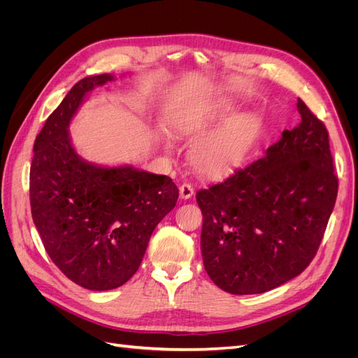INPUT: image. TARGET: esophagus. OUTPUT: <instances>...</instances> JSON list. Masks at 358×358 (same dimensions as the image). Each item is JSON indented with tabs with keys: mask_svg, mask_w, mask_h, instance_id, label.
<instances>
[{
	"mask_svg": "<svg viewBox=\"0 0 358 358\" xmlns=\"http://www.w3.org/2000/svg\"><path fill=\"white\" fill-rule=\"evenodd\" d=\"M179 196L182 200H188L194 196V188L191 183H182L179 187Z\"/></svg>",
	"mask_w": 358,
	"mask_h": 358,
	"instance_id": "34e87169",
	"label": "esophagus"
}]
</instances>
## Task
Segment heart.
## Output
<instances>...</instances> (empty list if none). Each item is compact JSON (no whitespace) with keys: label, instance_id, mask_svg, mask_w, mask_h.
Instances as JSON below:
<instances>
[{"label":"heart","instance_id":"1","mask_svg":"<svg viewBox=\"0 0 358 358\" xmlns=\"http://www.w3.org/2000/svg\"><path fill=\"white\" fill-rule=\"evenodd\" d=\"M222 112H209L200 121L189 125L191 129L222 117ZM262 131V119L252 113H243L230 119L221 128L194 146L191 162L204 176H222L241 166Z\"/></svg>","mask_w":358,"mask_h":358}]
</instances>
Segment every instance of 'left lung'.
I'll use <instances>...</instances> for the list:
<instances>
[{"mask_svg": "<svg viewBox=\"0 0 358 358\" xmlns=\"http://www.w3.org/2000/svg\"><path fill=\"white\" fill-rule=\"evenodd\" d=\"M300 124L252 164L197 192L201 255L215 285L259 294L315 257L338 197L327 128L300 99Z\"/></svg>", "mask_w": 358, "mask_h": 358, "instance_id": "1", "label": "left lung"}]
</instances>
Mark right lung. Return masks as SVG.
<instances>
[{
	"label": "right lung",
	"mask_w": 358,
	"mask_h": 358,
	"mask_svg": "<svg viewBox=\"0 0 358 358\" xmlns=\"http://www.w3.org/2000/svg\"><path fill=\"white\" fill-rule=\"evenodd\" d=\"M112 74L76 83L34 142L29 171L32 221L50 259L86 289L124 285L142 263L150 236L175 208L169 176L133 166L104 167L76 152L69 125L83 99Z\"/></svg>",
	"instance_id": "1"
}]
</instances>
